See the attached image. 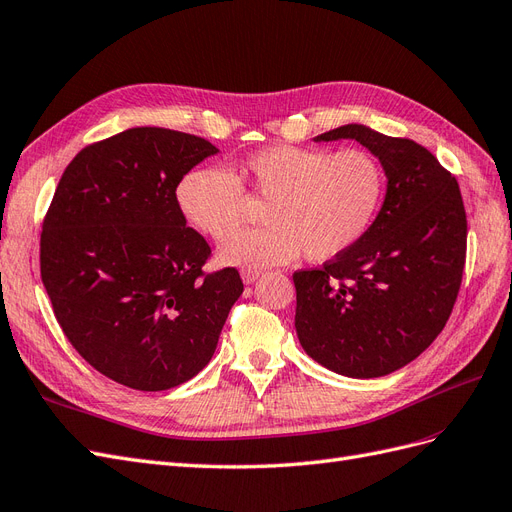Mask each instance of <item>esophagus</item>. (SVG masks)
I'll return each mask as SVG.
<instances>
[{
  "mask_svg": "<svg viewBox=\"0 0 512 512\" xmlns=\"http://www.w3.org/2000/svg\"><path fill=\"white\" fill-rule=\"evenodd\" d=\"M260 273H262V271H258V269H243V271H241V277H243L245 284H254V282L258 280V277H260Z\"/></svg>",
  "mask_w": 512,
  "mask_h": 512,
  "instance_id": "34e87169",
  "label": "esophagus"
}]
</instances>
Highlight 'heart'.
I'll list each match as a JSON object with an SVG mask.
<instances>
[{
	"mask_svg": "<svg viewBox=\"0 0 512 512\" xmlns=\"http://www.w3.org/2000/svg\"><path fill=\"white\" fill-rule=\"evenodd\" d=\"M265 207L267 226L228 239L220 258L230 265L269 267L297 258L327 262L348 252L374 224L386 192L382 162L365 149L327 151L271 145L252 153L235 175L218 166L190 170L177 203L200 232L226 239L243 218L247 198Z\"/></svg>",
	"mask_w": 512,
	"mask_h": 512,
	"instance_id": "heart-1",
	"label": "heart"
}]
</instances>
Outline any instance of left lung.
Masks as SVG:
<instances>
[{"label": "left lung", "mask_w": 512, "mask_h": 512, "mask_svg": "<svg viewBox=\"0 0 512 512\" xmlns=\"http://www.w3.org/2000/svg\"><path fill=\"white\" fill-rule=\"evenodd\" d=\"M339 138L382 162L386 196L359 243L292 275L294 327L303 350L335 374L380 378L427 350L451 316L466 265V209L457 179L423 145L359 123L314 141Z\"/></svg>", "instance_id": "8db88e82"}]
</instances>
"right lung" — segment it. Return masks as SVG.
<instances>
[{"label":"right lung","instance_id":"right-lung-1","mask_svg":"<svg viewBox=\"0 0 512 512\" xmlns=\"http://www.w3.org/2000/svg\"><path fill=\"white\" fill-rule=\"evenodd\" d=\"M218 147L130 128L76 153L40 235V275L61 331L100 374L136 391L188 382L218 346L243 282L205 273L211 247L185 226L183 175Z\"/></svg>","mask_w":512,"mask_h":512}]
</instances>
